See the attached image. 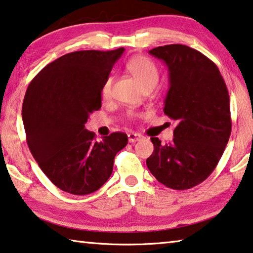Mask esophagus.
I'll return each instance as SVG.
<instances>
[{
	"label": "esophagus",
	"mask_w": 253,
	"mask_h": 253,
	"mask_svg": "<svg viewBox=\"0 0 253 253\" xmlns=\"http://www.w3.org/2000/svg\"><path fill=\"white\" fill-rule=\"evenodd\" d=\"M142 138H143V136L141 134H137V133H129V134H128V141H129V143L138 142V141H141Z\"/></svg>",
	"instance_id": "esophagus-1"
}]
</instances>
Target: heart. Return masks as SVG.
<instances>
[{
	"label": "heart",
	"instance_id": "obj_1",
	"mask_svg": "<svg viewBox=\"0 0 253 253\" xmlns=\"http://www.w3.org/2000/svg\"><path fill=\"white\" fill-rule=\"evenodd\" d=\"M126 70L143 90L153 89L159 81V71L154 63L145 56H134L126 63ZM112 85V78L108 76L101 86V95L109 97Z\"/></svg>",
	"mask_w": 253,
	"mask_h": 253
}]
</instances>
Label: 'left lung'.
<instances>
[{"instance_id": "left-lung-1", "label": "left lung", "mask_w": 253, "mask_h": 253, "mask_svg": "<svg viewBox=\"0 0 253 253\" xmlns=\"http://www.w3.org/2000/svg\"><path fill=\"white\" fill-rule=\"evenodd\" d=\"M169 70L170 87L164 114L177 120L173 141L154 151L146 166L159 182L184 190L202 183L214 171L231 135L230 97L218 67L200 51L180 43L148 51Z\"/></svg>"}]
</instances>
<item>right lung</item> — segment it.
Here are the masks:
<instances>
[{
  "label": "right lung",
  "instance_id": "1",
  "mask_svg": "<svg viewBox=\"0 0 253 253\" xmlns=\"http://www.w3.org/2000/svg\"><path fill=\"white\" fill-rule=\"evenodd\" d=\"M124 50L66 54L43 67L27 89L22 120L28 146L48 179L69 194L98 190L128 143L125 133L97 142L85 129L90 114L101 108V86Z\"/></svg>",
  "mask_w": 253,
  "mask_h": 253
}]
</instances>
